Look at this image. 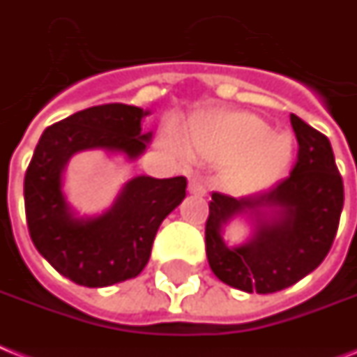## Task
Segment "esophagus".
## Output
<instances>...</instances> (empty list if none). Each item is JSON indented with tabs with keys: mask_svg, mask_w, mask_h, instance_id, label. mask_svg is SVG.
<instances>
[{
	"mask_svg": "<svg viewBox=\"0 0 357 357\" xmlns=\"http://www.w3.org/2000/svg\"><path fill=\"white\" fill-rule=\"evenodd\" d=\"M188 190H190V194H198V196H205L207 194V188H205V185L202 183L199 178H192L188 181Z\"/></svg>",
	"mask_w": 357,
	"mask_h": 357,
	"instance_id": "34e87169",
	"label": "esophagus"
}]
</instances>
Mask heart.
<instances>
[{
	"mask_svg": "<svg viewBox=\"0 0 357 357\" xmlns=\"http://www.w3.org/2000/svg\"><path fill=\"white\" fill-rule=\"evenodd\" d=\"M188 137L199 152L234 158L227 179L242 192H255L279 179L294 150L288 133H273L262 119L249 113L198 119L190 124Z\"/></svg>",
	"mask_w": 357,
	"mask_h": 357,
	"instance_id": "b5f03b06",
	"label": "heart"
}]
</instances>
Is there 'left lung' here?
Returning a JSON list of instances; mask_svg holds the SVG:
<instances>
[{"instance_id": "8db88e82", "label": "left lung", "mask_w": 357, "mask_h": 357, "mask_svg": "<svg viewBox=\"0 0 357 357\" xmlns=\"http://www.w3.org/2000/svg\"><path fill=\"white\" fill-rule=\"evenodd\" d=\"M299 153L288 178L262 192L233 198L213 192L205 224L208 266L222 282L248 294H275L312 273L328 255L343 211V179L326 135L289 115ZM248 215L254 233L229 246L223 227Z\"/></svg>"}]
</instances>
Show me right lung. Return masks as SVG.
I'll use <instances>...</instances> for the list:
<instances>
[{
	"mask_svg": "<svg viewBox=\"0 0 357 357\" xmlns=\"http://www.w3.org/2000/svg\"><path fill=\"white\" fill-rule=\"evenodd\" d=\"M149 109L102 104L45 128L29 163L23 196L34 248L58 273L88 288L137 277L152 253L159 225L185 198L187 179L137 176L124 183L108 211L78 216L63 194L69 159L82 150L121 153L135 161L152 132L141 121Z\"/></svg>",
	"mask_w": 357,
	"mask_h": 357,
	"instance_id": "add662e5",
	"label": "right lung"
}]
</instances>
